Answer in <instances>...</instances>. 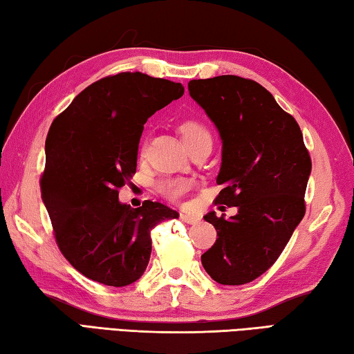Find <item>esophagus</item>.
I'll use <instances>...</instances> for the list:
<instances>
[{"label": "esophagus", "instance_id": "esophagus-1", "mask_svg": "<svg viewBox=\"0 0 354 354\" xmlns=\"http://www.w3.org/2000/svg\"><path fill=\"white\" fill-rule=\"evenodd\" d=\"M180 218H182L185 223H189V225H194V223L198 222V217L197 216L188 214V212H182V214H180Z\"/></svg>", "mask_w": 354, "mask_h": 354}]
</instances>
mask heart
I'll use <instances>...</instances> for the list:
<instances>
[{"mask_svg":"<svg viewBox=\"0 0 354 354\" xmlns=\"http://www.w3.org/2000/svg\"><path fill=\"white\" fill-rule=\"evenodd\" d=\"M180 134H182L183 140L188 146L202 137H211L208 129L197 122H185L182 126H180ZM143 151H145V145L142 146V152ZM188 188H189V183L183 178L163 180L162 183H158V191L162 192L165 197H168L171 200H178L186 191H188Z\"/></svg>","mask_w":354,"mask_h":354,"instance_id":"obj_1","label":"heart"}]
</instances>
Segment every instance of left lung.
Masks as SVG:
<instances>
[{
  "instance_id": "obj_1",
  "label": "left lung",
  "mask_w": 354,
  "mask_h": 354,
  "mask_svg": "<svg viewBox=\"0 0 354 354\" xmlns=\"http://www.w3.org/2000/svg\"><path fill=\"white\" fill-rule=\"evenodd\" d=\"M188 89L222 138L216 205L237 206L230 218L203 217L217 240L202 265L218 283H248L276 262L305 216L308 149L295 117L252 80H191Z\"/></svg>"
}]
</instances>
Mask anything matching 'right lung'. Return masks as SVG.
<instances>
[{
    "instance_id": "add662e5",
    "label": "right lung",
    "mask_w": 354,
    "mask_h": 354,
    "mask_svg": "<svg viewBox=\"0 0 354 354\" xmlns=\"http://www.w3.org/2000/svg\"><path fill=\"white\" fill-rule=\"evenodd\" d=\"M183 92L169 80L120 72L80 92L50 124L41 198L59 251L92 281H138L149 263L152 228L178 217L151 200L136 209L120 203L118 189L136 174L143 124Z\"/></svg>"
}]
</instances>
